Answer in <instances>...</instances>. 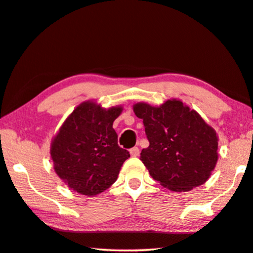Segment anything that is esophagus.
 <instances>
[{"mask_svg":"<svg viewBox=\"0 0 253 253\" xmlns=\"http://www.w3.org/2000/svg\"><path fill=\"white\" fill-rule=\"evenodd\" d=\"M129 154H130V156H132V157H136V156H139V154H140L139 148H137V147H134V148H132V149L129 150Z\"/></svg>","mask_w":253,"mask_h":253,"instance_id":"34e87169","label":"esophagus"}]
</instances>
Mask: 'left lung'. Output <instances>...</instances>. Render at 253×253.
I'll use <instances>...</instances> for the list:
<instances>
[{
	"label": "left lung",
	"mask_w": 253,
	"mask_h": 253,
	"mask_svg": "<svg viewBox=\"0 0 253 253\" xmlns=\"http://www.w3.org/2000/svg\"><path fill=\"white\" fill-rule=\"evenodd\" d=\"M133 111L143 120L149 141L140 160L155 180L173 192L206 183L216 166L218 137L197 111L179 99L160 106L140 102Z\"/></svg>",
	"instance_id": "left-lung-1"
}]
</instances>
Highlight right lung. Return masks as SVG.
<instances>
[{"label":"right lung","mask_w":253,"mask_h":253,"mask_svg":"<svg viewBox=\"0 0 253 253\" xmlns=\"http://www.w3.org/2000/svg\"><path fill=\"white\" fill-rule=\"evenodd\" d=\"M123 106L104 109L93 100L81 103L63 121L50 143L54 171L77 193L93 197L117 180L129 153L118 146L113 121Z\"/></svg>","instance_id":"1"}]
</instances>
